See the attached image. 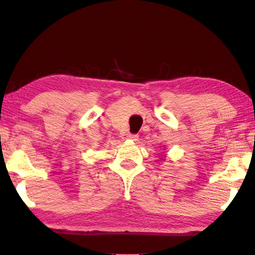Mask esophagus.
Here are the masks:
<instances>
[{
	"mask_svg": "<svg viewBox=\"0 0 255 255\" xmlns=\"http://www.w3.org/2000/svg\"><path fill=\"white\" fill-rule=\"evenodd\" d=\"M127 139L136 141L138 139V135H133V133H127Z\"/></svg>",
	"mask_w": 255,
	"mask_h": 255,
	"instance_id": "esophagus-1",
	"label": "esophagus"
}]
</instances>
